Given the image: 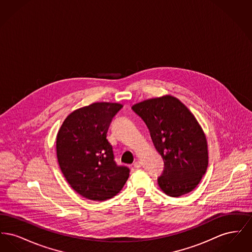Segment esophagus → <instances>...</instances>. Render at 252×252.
I'll list each match as a JSON object with an SVG mask.
<instances>
[{
  "instance_id": "esophagus-1",
  "label": "esophagus",
  "mask_w": 252,
  "mask_h": 252,
  "mask_svg": "<svg viewBox=\"0 0 252 252\" xmlns=\"http://www.w3.org/2000/svg\"><path fill=\"white\" fill-rule=\"evenodd\" d=\"M134 167L135 168H140L142 167V162L140 161V160H136L135 162H134Z\"/></svg>"
}]
</instances>
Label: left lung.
<instances>
[{
    "label": "left lung",
    "instance_id": "left-lung-1",
    "mask_svg": "<svg viewBox=\"0 0 252 252\" xmlns=\"http://www.w3.org/2000/svg\"><path fill=\"white\" fill-rule=\"evenodd\" d=\"M132 109L146 124L157 151L164 160L158 179L159 188L169 196L192 192L208 167V143L194 115L172 95L137 103Z\"/></svg>",
    "mask_w": 252,
    "mask_h": 252
}]
</instances>
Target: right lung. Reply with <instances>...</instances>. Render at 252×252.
<instances>
[{"mask_svg":"<svg viewBox=\"0 0 252 252\" xmlns=\"http://www.w3.org/2000/svg\"><path fill=\"white\" fill-rule=\"evenodd\" d=\"M122 104L96 102L70 113L57 135L61 172L72 189L88 199L104 201L120 192L129 169L114 161L107 139L112 118Z\"/></svg>","mask_w":252,"mask_h":252,"instance_id":"right-lung-1","label":"right lung"}]
</instances>
